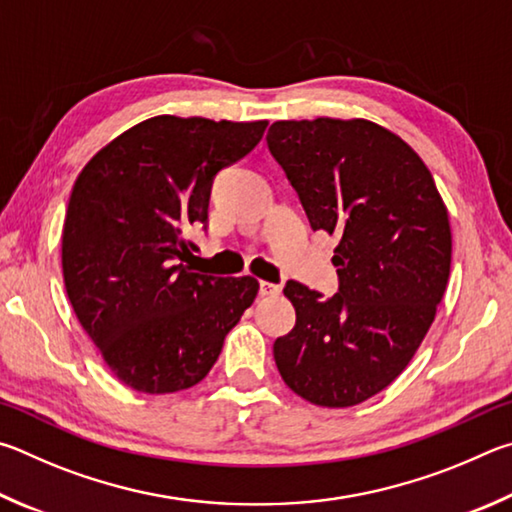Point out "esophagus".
<instances>
[{
	"label": "esophagus",
	"mask_w": 512,
	"mask_h": 512,
	"mask_svg": "<svg viewBox=\"0 0 512 512\" xmlns=\"http://www.w3.org/2000/svg\"><path fill=\"white\" fill-rule=\"evenodd\" d=\"M258 292H261V297H274V294L281 292V285L276 283H270V281H261V285H258Z\"/></svg>",
	"instance_id": "1"
}]
</instances>
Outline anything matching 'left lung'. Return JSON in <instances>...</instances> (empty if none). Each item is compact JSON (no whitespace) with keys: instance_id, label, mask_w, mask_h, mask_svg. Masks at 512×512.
Instances as JSON below:
<instances>
[{"instance_id":"1","label":"left lung","mask_w":512,"mask_h":512,"mask_svg":"<svg viewBox=\"0 0 512 512\" xmlns=\"http://www.w3.org/2000/svg\"><path fill=\"white\" fill-rule=\"evenodd\" d=\"M267 146L312 229L339 236L337 294L285 285L297 324L274 342L276 366L312 405H360L407 369L436 317L452 263L447 206L418 152L373 121H276Z\"/></svg>"}]
</instances>
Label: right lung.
I'll list each match as a JSON object with an SVG mask.
<instances>
[{
  "label": "right lung",
  "instance_id": "obj_1",
  "mask_svg": "<svg viewBox=\"0 0 512 512\" xmlns=\"http://www.w3.org/2000/svg\"><path fill=\"white\" fill-rule=\"evenodd\" d=\"M267 121L161 114L112 139L71 188L62 276L80 326L130 389L195 387L254 303V276L188 267L186 233L206 222L218 170L263 139Z\"/></svg>",
  "mask_w": 512,
  "mask_h": 512
}]
</instances>
